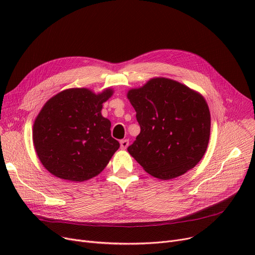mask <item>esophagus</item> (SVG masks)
<instances>
[{
    "label": "esophagus",
    "mask_w": 255,
    "mask_h": 255,
    "mask_svg": "<svg viewBox=\"0 0 255 255\" xmlns=\"http://www.w3.org/2000/svg\"><path fill=\"white\" fill-rule=\"evenodd\" d=\"M120 144H121V149L126 150L128 148V145H129V140L128 139H122L120 141Z\"/></svg>",
    "instance_id": "34e87169"
}]
</instances>
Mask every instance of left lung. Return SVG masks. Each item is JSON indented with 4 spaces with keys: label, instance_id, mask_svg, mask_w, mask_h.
I'll return each mask as SVG.
<instances>
[{
    "label": "left lung",
    "instance_id": "left-lung-1",
    "mask_svg": "<svg viewBox=\"0 0 255 255\" xmlns=\"http://www.w3.org/2000/svg\"><path fill=\"white\" fill-rule=\"evenodd\" d=\"M140 133L129 154L149 175L178 178L204 157L210 139L211 115L205 97L177 80L153 77L127 92Z\"/></svg>",
    "mask_w": 255,
    "mask_h": 255
}]
</instances>
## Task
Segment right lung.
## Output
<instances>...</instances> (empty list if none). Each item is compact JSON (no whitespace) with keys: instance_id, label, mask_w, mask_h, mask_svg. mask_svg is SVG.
<instances>
[{"instance_id":"right-lung-1","label":"right lung","mask_w":255,"mask_h":255,"mask_svg":"<svg viewBox=\"0 0 255 255\" xmlns=\"http://www.w3.org/2000/svg\"><path fill=\"white\" fill-rule=\"evenodd\" d=\"M114 89L61 91L48 99L33 124V144L42 165L57 178L84 182L98 176L120 148L111 121L101 115Z\"/></svg>"}]
</instances>
